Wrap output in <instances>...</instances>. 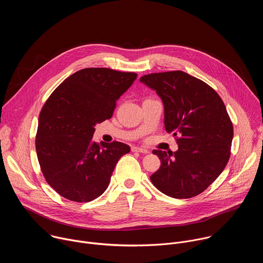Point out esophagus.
<instances>
[{
	"mask_svg": "<svg viewBox=\"0 0 263 263\" xmlns=\"http://www.w3.org/2000/svg\"><path fill=\"white\" fill-rule=\"evenodd\" d=\"M132 152H138V153H142V154H147L148 151L146 148L143 147H138V146H132Z\"/></svg>",
	"mask_w": 263,
	"mask_h": 263,
	"instance_id": "esophagus-1",
	"label": "esophagus"
}]
</instances>
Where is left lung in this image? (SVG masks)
Returning <instances> with one entry per match:
<instances>
[{"instance_id": "1", "label": "left lung", "mask_w": 263, "mask_h": 263, "mask_svg": "<svg viewBox=\"0 0 263 263\" xmlns=\"http://www.w3.org/2000/svg\"><path fill=\"white\" fill-rule=\"evenodd\" d=\"M140 82L164 106V126L177 138L178 151L154 149L161 161L149 179L164 195L190 199L203 193L226 167L233 125L216 91L181 70L144 74Z\"/></svg>"}]
</instances>
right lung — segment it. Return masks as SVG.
I'll list each match as a JSON object with an SVG mask.
<instances>
[{
  "mask_svg": "<svg viewBox=\"0 0 263 263\" xmlns=\"http://www.w3.org/2000/svg\"><path fill=\"white\" fill-rule=\"evenodd\" d=\"M137 74L106 67L83 68L66 78L45 103L35 146L42 172L63 198L89 202L109 185L126 143L92 141L95 126L110 119Z\"/></svg>",
  "mask_w": 263,
  "mask_h": 263,
  "instance_id": "1",
  "label": "right lung"
}]
</instances>
